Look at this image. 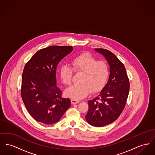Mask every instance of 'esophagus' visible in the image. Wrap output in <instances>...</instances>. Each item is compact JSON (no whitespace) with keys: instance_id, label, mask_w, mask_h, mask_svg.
Masks as SVG:
<instances>
[{"instance_id":"1","label":"esophagus","mask_w":155,"mask_h":155,"mask_svg":"<svg viewBox=\"0 0 155 155\" xmlns=\"http://www.w3.org/2000/svg\"><path fill=\"white\" fill-rule=\"evenodd\" d=\"M80 101H78V100H76V99H71V103L72 104H76V103H79Z\"/></svg>"}]
</instances>
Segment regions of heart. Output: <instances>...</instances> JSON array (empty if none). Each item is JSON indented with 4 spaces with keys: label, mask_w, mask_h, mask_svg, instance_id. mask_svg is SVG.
I'll use <instances>...</instances> for the list:
<instances>
[{
    "label": "heart",
    "mask_w": 155,
    "mask_h": 155,
    "mask_svg": "<svg viewBox=\"0 0 155 155\" xmlns=\"http://www.w3.org/2000/svg\"><path fill=\"white\" fill-rule=\"evenodd\" d=\"M72 68L64 64L60 69L59 75L63 84H70L72 81L73 71L83 73L79 84H74L67 88L65 94L72 98L81 99L86 97L91 92L96 93L101 91L109 76L107 64L103 61H97L92 55L84 53L74 58Z\"/></svg>",
    "instance_id": "heart-1"
}]
</instances>
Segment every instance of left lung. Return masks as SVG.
Wrapping results in <instances>:
<instances>
[{"label": "left lung", "mask_w": 155, "mask_h": 155, "mask_svg": "<svg viewBox=\"0 0 155 155\" xmlns=\"http://www.w3.org/2000/svg\"><path fill=\"white\" fill-rule=\"evenodd\" d=\"M102 54L110 66L109 81L100 94L88 101L85 117L88 124L102 127L115 121L122 114L128 97L130 83L124 64L113 53L104 49H94Z\"/></svg>", "instance_id": "1"}]
</instances>
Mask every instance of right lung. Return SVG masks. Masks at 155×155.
<instances>
[{
    "mask_svg": "<svg viewBox=\"0 0 155 155\" xmlns=\"http://www.w3.org/2000/svg\"><path fill=\"white\" fill-rule=\"evenodd\" d=\"M72 46H51L36 52L25 66L21 96L25 106L36 121L55 124L71 106V100L62 97L56 86V68Z\"/></svg>",
    "mask_w": 155,
    "mask_h": 155,
    "instance_id": "1",
    "label": "right lung"
}]
</instances>
